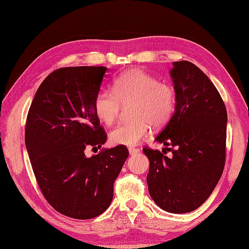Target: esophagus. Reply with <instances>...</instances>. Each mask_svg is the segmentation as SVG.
Here are the masks:
<instances>
[{
  "mask_svg": "<svg viewBox=\"0 0 249 249\" xmlns=\"http://www.w3.org/2000/svg\"><path fill=\"white\" fill-rule=\"evenodd\" d=\"M128 151H129V154L130 155H135V154H137V153L140 152V150L139 149H136V147H129Z\"/></svg>",
  "mask_w": 249,
  "mask_h": 249,
  "instance_id": "1",
  "label": "esophagus"
}]
</instances>
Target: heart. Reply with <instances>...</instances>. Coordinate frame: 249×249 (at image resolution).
<instances>
[{
  "label": "heart",
  "mask_w": 249,
  "mask_h": 249,
  "mask_svg": "<svg viewBox=\"0 0 249 249\" xmlns=\"http://www.w3.org/2000/svg\"><path fill=\"white\" fill-rule=\"evenodd\" d=\"M131 120L120 123L110 131L112 144L134 146L150 134L151 127L165 126L176 109V91L170 84L160 82L141 70L122 73L112 84V92L100 89L93 100L94 112L99 121L111 125L118 118L121 106L130 104Z\"/></svg>",
  "instance_id": "1"
}]
</instances>
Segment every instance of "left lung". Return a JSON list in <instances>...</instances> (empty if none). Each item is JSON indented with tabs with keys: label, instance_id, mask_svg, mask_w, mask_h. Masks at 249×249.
Masks as SVG:
<instances>
[{
	"label": "left lung",
	"instance_id": "left-lung-1",
	"mask_svg": "<svg viewBox=\"0 0 249 249\" xmlns=\"http://www.w3.org/2000/svg\"><path fill=\"white\" fill-rule=\"evenodd\" d=\"M170 76L176 109L155 140L171 156L149 147L143 152L150 160L146 182L152 199L163 211L182 214L203 204L223 174L228 118L217 89L193 63L173 62Z\"/></svg>",
	"mask_w": 249,
	"mask_h": 249
}]
</instances>
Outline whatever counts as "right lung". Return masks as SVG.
I'll return each mask as SVG.
<instances>
[{
  "mask_svg": "<svg viewBox=\"0 0 249 249\" xmlns=\"http://www.w3.org/2000/svg\"><path fill=\"white\" fill-rule=\"evenodd\" d=\"M107 68L63 67L41 82L26 118L25 146L36 181L49 204L76 219L104 213L113 198L115 178L128 157L124 145L87 157L107 134L93 100Z\"/></svg>",
  "mask_w": 249,
  "mask_h": 249,
  "instance_id": "right-lung-1",
  "label": "right lung"
}]
</instances>
